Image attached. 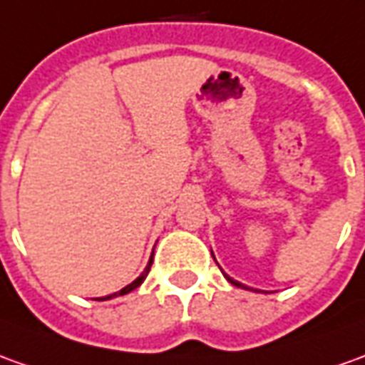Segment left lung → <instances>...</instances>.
<instances>
[{"instance_id":"left-lung-1","label":"left lung","mask_w":365,"mask_h":365,"mask_svg":"<svg viewBox=\"0 0 365 365\" xmlns=\"http://www.w3.org/2000/svg\"><path fill=\"white\" fill-rule=\"evenodd\" d=\"M227 277V276H225ZM227 279H230V282H232V284H234V286H237V287H245V286H242V284H240V282H235V279H232V277H227Z\"/></svg>"}]
</instances>
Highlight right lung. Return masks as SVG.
<instances>
[{"label":"right lung","instance_id":"add662e5","mask_svg":"<svg viewBox=\"0 0 365 365\" xmlns=\"http://www.w3.org/2000/svg\"><path fill=\"white\" fill-rule=\"evenodd\" d=\"M151 262H153V254H151V259H150V264H148V267H145V269H143V272H141V276L138 277V279H133V282H131L130 286H125V287H123V289H120V292H115V294H111V296L98 297L99 302H103V299H111V297H118V296H125V294H130V292H133V289H135V287H140V286H141V282H143V279H145V277H148V274H150Z\"/></svg>","mask_w":365,"mask_h":365}]
</instances>
